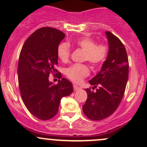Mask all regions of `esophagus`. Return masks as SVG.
Listing matches in <instances>:
<instances>
[{"label": "esophagus", "instance_id": "obj_1", "mask_svg": "<svg viewBox=\"0 0 147 147\" xmlns=\"http://www.w3.org/2000/svg\"><path fill=\"white\" fill-rule=\"evenodd\" d=\"M73 89L74 91L80 90V87H79V86L78 85H76V84H73Z\"/></svg>", "mask_w": 147, "mask_h": 147}]
</instances>
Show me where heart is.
Segmentation results:
<instances>
[{"instance_id":"obj_1","label":"heart","mask_w":147,"mask_h":147,"mask_svg":"<svg viewBox=\"0 0 147 147\" xmlns=\"http://www.w3.org/2000/svg\"><path fill=\"white\" fill-rule=\"evenodd\" d=\"M73 44L85 52L84 60L89 62L94 67H98L107 57V46L104 44L96 45L95 41L89 37H79L73 41ZM57 55L63 63L68 61L70 55L69 44L67 43L60 44L57 49ZM89 74V67L83 64H75L65 70V75L67 78L75 82H81Z\"/></svg>"}]
</instances>
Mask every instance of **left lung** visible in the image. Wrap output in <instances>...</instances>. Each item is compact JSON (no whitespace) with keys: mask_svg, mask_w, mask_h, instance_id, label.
I'll return each instance as SVG.
<instances>
[{"mask_svg":"<svg viewBox=\"0 0 147 147\" xmlns=\"http://www.w3.org/2000/svg\"><path fill=\"white\" fill-rule=\"evenodd\" d=\"M109 52L101 70L89 81L94 92L86 89L87 99L82 110L87 118L101 120L112 115L123 99L128 80L129 62L126 49L115 35L106 31Z\"/></svg>","mask_w":147,"mask_h":147,"instance_id":"8db88e82","label":"left lung"}]
</instances>
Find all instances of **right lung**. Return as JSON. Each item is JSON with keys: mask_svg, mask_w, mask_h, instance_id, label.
I'll list each match as a JSON object with an SVG mask.
<instances>
[{"mask_svg": "<svg viewBox=\"0 0 147 147\" xmlns=\"http://www.w3.org/2000/svg\"><path fill=\"white\" fill-rule=\"evenodd\" d=\"M65 37L55 28H40L27 38L20 54L18 75L22 98L27 110L40 120L53 118L61 98L73 92L71 82L61 78L60 72L57 84L49 80L50 74L57 72V49Z\"/></svg>", "mask_w": 147, "mask_h": 147, "instance_id": "right-lung-1", "label": "right lung"}]
</instances>
